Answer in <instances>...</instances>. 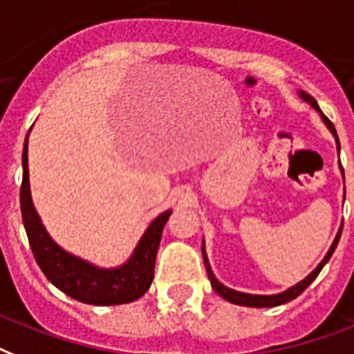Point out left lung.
<instances>
[{
  "label": "left lung",
  "mask_w": 354,
  "mask_h": 354,
  "mask_svg": "<svg viewBox=\"0 0 354 354\" xmlns=\"http://www.w3.org/2000/svg\"><path fill=\"white\" fill-rule=\"evenodd\" d=\"M301 97L306 101V103H310L314 109H316L319 114H322V120L325 122V125L328 127V131L334 134V138H336V146H338V151H339V140H338V134H336V129H334L333 122L328 120L327 116H323V112L319 111V106H317L316 100L312 97V95H308L306 92H299ZM342 174H344V168H342ZM339 234H342V227H339L338 234H336V238H334L333 245H330V249H328V253L325 254V259L319 262V266H317L316 270L312 271L310 275L306 277L305 281H301L299 284H295V286H292V288H288L286 292H282V294H277V295H253V294H243V292H236V290H231L227 288V286H223L218 279L214 277V273H212V270H210V264H208L207 260V253H205V245H203V260H205V268H207V273H208V279H210V284H212V288L216 290V294H220L223 299H227L229 303H234V305H242V306H254V308H268V306H279V305H284V303H288V301L295 299L297 295H301L303 292H305L308 286L312 284V281L316 279L317 275H319V271L323 270V266L327 264L328 259L333 257L334 249H336V245H338V240H339Z\"/></svg>",
  "instance_id": "obj_1"
}]
</instances>
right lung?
Returning a JSON list of instances; mask_svg holds the SVG:
<instances>
[{
    "label": "right lung",
    "mask_w": 354,
    "mask_h": 354,
    "mask_svg": "<svg viewBox=\"0 0 354 354\" xmlns=\"http://www.w3.org/2000/svg\"><path fill=\"white\" fill-rule=\"evenodd\" d=\"M21 166H24V179L20 186L21 218L35 260L44 271V275L48 277V281L53 282L66 295L88 305H123L136 301L146 294L153 282L158 243L171 210H166L157 220H153L151 225L147 227L146 234L134 249L133 257L125 264L114 270H101L60 249L40 223L29 190L27 138L24 144Z\"/></svg>",
    "instance_id": "add662e5"
}]
</instances>
